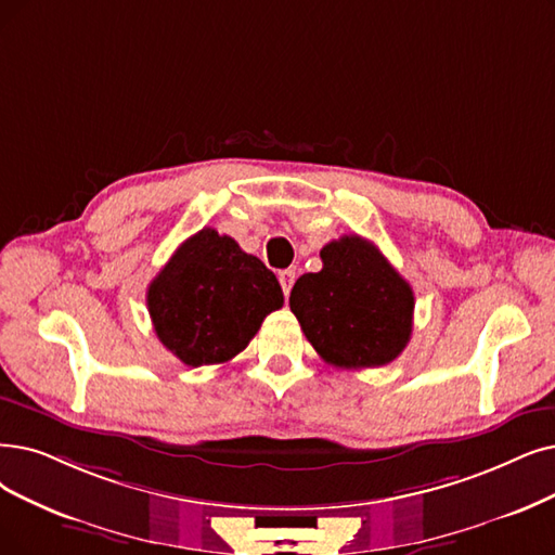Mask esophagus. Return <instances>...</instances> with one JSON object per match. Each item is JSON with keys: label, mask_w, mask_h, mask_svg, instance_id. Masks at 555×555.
<instances>
[{"label": "esophagus", "mask_w": 555, "mask_h": 555, "mask_svg": "<svg viewBox=\"0 0 555 555\" xmlns=\"http://www.w3.org/2000/svg\"><path fill=\"white\" fill-rule=\"evenodd\" d=\"M278 280H280V286H282L284 296H289V294H292V286H294V282H296V271H292V269L280 271V273H278Z\"/></svg>", "instance_id": "obj_1"}]
</instances>
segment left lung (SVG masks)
<instances>
[{
  "label": "left lung",
  "instance_id": "1",
  "mask_svg": "<svg viewBox=\"0 0 555 555\" xmlns=\"http://www.w3.org/2000/svg\"><path fill=\"white\" fill-rule=\"evenodd\" d=\"M321 259L323 269L300 275L289 296L307 341L339 369L393 362L412 335V286L358 234L330 241Z\"/></svg>",
  "mask_w": 555,
  "mask_h": 555
}]
</instances>
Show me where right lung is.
<instances>
[{"mask_svg": "<svg viewBox=\"0 0 555 555\" xmlns=\"http://www.w3.org/2000/svg\"><path fill=\"white\" fill-rule=\"evenodd\" d=\"M282 305L263 261L211 228L189 236L147 286L154 332L186 366L230 362Z\"/></svg>", "mask_w": 555, "mask_h": 555, "instance_id": "right-lung-1", "label": "right lung"}]
</instances>
